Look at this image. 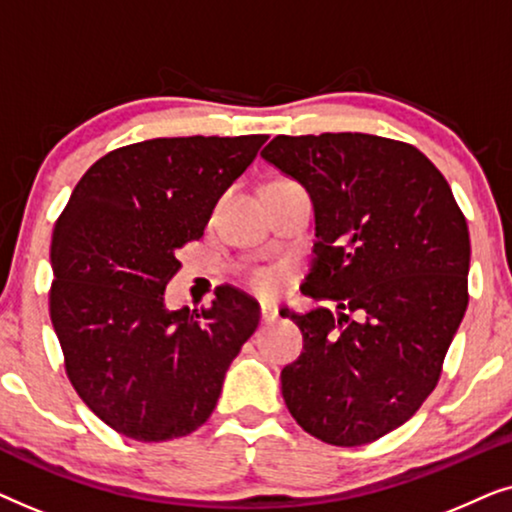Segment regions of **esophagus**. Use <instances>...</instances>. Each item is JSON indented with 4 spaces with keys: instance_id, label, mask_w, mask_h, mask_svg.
Instances as JSON below:
<instances>
[{
    "instance_id": "1",
    "label": "esophagus",
    "mask_w": 512,
    "mask_h": 512,
    "mask_svg": "<svg viewBox=\"0 0 512 512\" xmlns=\"http://www.w3.org/2000/svg\"><path fill=\"white\" fill-rule=\"evenodd\" d=\"M261 319H263V321H275V319H277V310H275V305H270V303H261Z\"/></svg>"
}]
</instances>
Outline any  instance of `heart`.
Returning a JSON list of instances; mask_svg holds the SVG:
<instances>
[{
  "instance_id": "heart-1",
  "label": "heart",
  "mask_w": 512,
  "mask_h": 512,
  "mask_svg": "<svg viewBox=\"0 0 512 512\" xmlns=\"http://www.w3.org/2000/svg\"><path fill=\"white\" fill-rule=\"evenodd\" d=\"M254 284H256V289H261V291H270L272 286H275V277L270 275V272H265V270H258V272H254Z\"/></svg>"
}]
</instances>
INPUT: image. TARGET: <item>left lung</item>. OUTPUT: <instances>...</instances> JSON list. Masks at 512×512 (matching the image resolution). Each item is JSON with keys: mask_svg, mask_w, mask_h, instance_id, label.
Returning a JSON list of instances; mask_svg holds the SVG:
<instances>
[{"mask_svg": "<svg viewBox=\"0 0 512 512\" xmlns=\"http://www.w3.org/2000/svg\"><path fill=\"white\" fill-rule=\"evenodd\" d=\"M261 156L314 202L300 291L328 307L279 312L303 333L282 370L291 417L328 445L387 436L422 408L468 305L466 216L412 144L363 132L277 135Z\"/></svg>", "mask_w": 512, "mask_h": 512, "instance_id": "1", "label": "left lung"}]
</instances>
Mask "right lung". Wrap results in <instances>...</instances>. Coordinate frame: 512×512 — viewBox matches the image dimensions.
Here are the masks:
<instances>
[{
	"label": "right lung",
	"mask_w": 512,
	"mask_h": 512,
	"mask_svg": "<svg viewBox=\"0 0 512 512\" xmlns=\"http://www.w3.org/2000/svg\"><path fill=\"white\" fill-rule=\"evenodd\" d=\"M268 135L158 137L109 151L55 221L48 312L81 401L121 436L160 443L212 415L254 335L258 303L216 286L212 307L167 312L177 254Z\"/></svg>",
	"instance_id": "1"
}]
</instances>
